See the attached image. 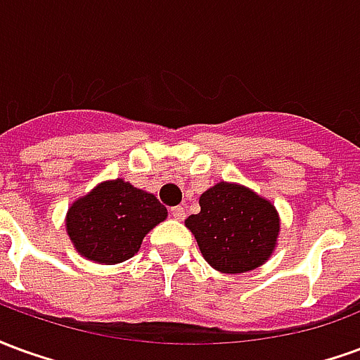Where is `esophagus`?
<instances>
[{
    "instance_id": "esophagus-1",
    "label": "esophagus",
    "mask_w": 360,
    "mask_h": 360,
    "mask_svg": "<svg viewBox=\"0 0 360 360\" xmlns=\"http://www.w3.org/2000/svg\"><path fill=\"white\" fill-rule=\"evenodd\" d=\"M172 218L183 221V219H185V208H183V206H173V208H172Z\"/></svg>"
}]
</instances>
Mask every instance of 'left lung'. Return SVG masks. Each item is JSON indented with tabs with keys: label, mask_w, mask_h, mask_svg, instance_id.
<instances>
[{
	"label": "left lung",
	"mask_w": 360,
	"mask_h": 360,
	"mask_svg": "<svg viewBox=\"0 0 360 360\" xmlns=\"http://www.w3.org/2000/svg\"><path fill=\"white\" fill-rule=\"evenodd\" d=\"M200 212L185 219L204 260L221 274H245L276 250L279 214L249 187L219 181L200 195Z\"/></svg>",
	"instance_id": "8db88e82"
}]
</instances>
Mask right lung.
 Returning <instances> with one entry per match:
<instances>
[{"label":"right lung","mask_w":360,"mask_h":360,"mask_svg":"<svg viewBox=\"0 0 360 360\" xmlns=\"http://www.w3.org/2000/svg\"><path fill=\"white\" fill-rule=\"evenodd\" d=\"M167 218L156 196L125 179L98 183L67 210L65 229L77 252L96 264L134 257L150 229Z\"/></svg>","instance_id":"obj_1"}]
</instances>
